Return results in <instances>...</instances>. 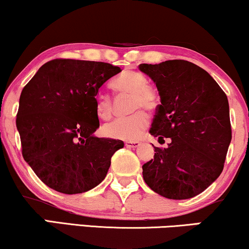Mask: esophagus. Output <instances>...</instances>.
Here are the masks:
<instances>
[{"mask_svg": "<svg viewBox=\"0 0 249 249\" xmlns=\"http://www.w3.org/2000/svg\"><path fill=\"white\" fill-rule=\"evenodd\" d=\"M125 146L127 148H137L140 146V142H138V141H126V142H125Z\"/></svg>", "mask_w": 249, "mask_h": 249, "instance_id": "34e87169", "label": "esophagus"}]
</instances>
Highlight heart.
Listing matches in <instances>:
<instances>
[{
	"label": "heart",
	"mask_w": 249,
	"mask_h": 249,
	"mask_svg": "<svg viewBox=\"0 0 249 249\" xmlns=\"http://www.w3.org/2000/svg\"><path fill=\"white\" fill-rule=\"evenodd\" d=\"M112 92L118 96H130L128 111L133 114L127 117L117 118L102 127V133L111 139L134 141L139 139L148 126V116L142 111L153 112L159 106V95L153 87L148 86V80L142 73L137 71H125L114 79ZM96 116L102 121H108L114 114L111 97L97 96L95 103Z\"/></svg>",
	"instance_id": "b5f03b06"
}]
</instances>
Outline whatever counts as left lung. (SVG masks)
<instances>
[{
  "label": "left lung",
  "instance_id": "8db88e82",
  "mask_svg": "<svg viewBox=\"0 0 249 249\" xmlns=\"http://www.w3.org/2000/svg\"><path fill=\"white\" fill-rule=\"evenodd\" d=\"M155 83L161 105L149 133L164 142L142 165L143 180L172 200L191 199L209 187L224 168L231 142L229 101L208 72L193 63L172 59L140 64Z\"/></svg>",
  "mask_w": 249,
  "mask_h": 249
}]
</instances>
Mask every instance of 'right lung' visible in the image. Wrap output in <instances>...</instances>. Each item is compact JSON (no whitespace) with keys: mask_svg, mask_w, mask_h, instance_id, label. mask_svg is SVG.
<instances>
[{"mask_svg":"<svg viewBox=\"0 0 249 249\" xmlns=\"http://www.w3.org/2000/svg\"><path fill=\"white\" fill-rule=\"evenodd\" d=\"M121 71L109 63L53 59L23 88L16 119L21 152L48 187L78 194L106 178L124 142L94 135L96 95Z\"/></svg>","mask_w":249,"mask_h":249,"instance_id":"obj_1","label":"right lung"}]
</instances>
